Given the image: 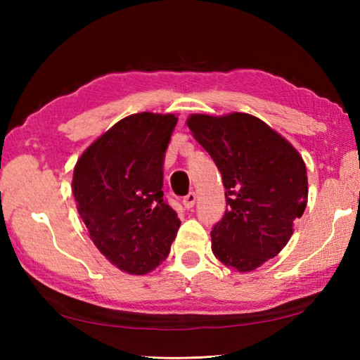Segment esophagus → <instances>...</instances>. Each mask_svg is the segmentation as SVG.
I'll return each mask as SVG.
<instances>
[{
  "instance_id": "34e87169",
  "label": "esophagus",
  "mask_w": 360,
  "mask_h": 360,
  "mask_svg": "<svg viewBox=\"0 0 360 360\" xmlns=\"http://www.w3.org/2000/svg\"><path fill=\"white\" fill-rule=\"evenodd\" d=\"M195 202H197V193H195V192H188L186 197L182 198V205H184V208H187V210L193 208Z\"/></svg>"
}]
</instances>
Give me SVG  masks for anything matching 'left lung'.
<instances>
[{"label": "left lung", "instance_id": "8db88e82", "mask_svg": "<svg viewBox=\"0 0 360 360\" xmlns=\"http://www.w3.org/2000/svg\"><path fill=\"white\" fill-rule=\"evenodd\" d=\"M187 127L222 174L227 210L211 231L224 265L252 271L273 259L307 208L308 178L288 139L251 114H192Z\"/></svg>", "mask_w": 360, "mask_h": 360}]
</instances>
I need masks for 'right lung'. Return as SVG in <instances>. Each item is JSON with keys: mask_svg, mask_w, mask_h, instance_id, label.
<instances>
[{"mask_svg": "<svg viewBox=\"0 0 360 360\" xmlns=\"http://www.w3.org/2000/svg\"><path fill=\"white\" fill-rule=\"evenodd\" d=\"M178 117L139 112L85 149L72 174L79 216L122 271L146 275L168 257L181 221L163 200V162Z\"/></svg>", "mask_w": 360, "mask_h": 360, "instance_id": "right-lung-1", "label": "right lung"}]
</instances>
